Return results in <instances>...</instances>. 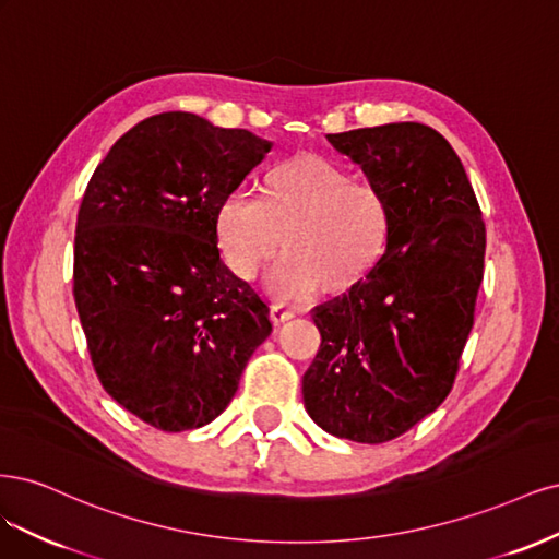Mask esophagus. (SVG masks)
<instances>
[{
  "label": "esophagus",
  "mask_w": 559,
  "mask_h": 559,
  "mask_svg": "<svg viewBox=\"0 0 559 559\" xmlns=\"http://www.w3.org/2000/svg\"><path fill=\"white\" fill-rule=\"evenodd\" d=\"M269 318H272L274 325H283V322H287V320H293V318H295V311L285 309L283 304H272V309H269Z\"/></svg>",
  "instance_id": "obj_1"
}]
</instances>
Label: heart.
<instances>
[{"label":"heart","instance_id":"obj_1","mask_svg":"<svg viewBox=\"0 0 559 559\" xmlns=\"http://www.w3.org/2000/svg\"><path fill=\"white\" fill-rule=\"evenodd\" d=\"M388 225L383 194L316 153L269 171L262 200L234 192L218 211L223 255L241 281H255L281 248L287 253L266 276L278 301L309 299L318 287L353 293L381 262Z\"/></svg>","mask_w":559,"mask_h":559}]
</instances>
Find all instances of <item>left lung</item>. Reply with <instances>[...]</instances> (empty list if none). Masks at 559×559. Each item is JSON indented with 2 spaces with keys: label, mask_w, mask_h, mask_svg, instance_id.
<instances>
[{
  "label": "left lung",
  "mask_w": 559,
  "mask_h": 559,
  "mask_svg": "<svg viewBox=\"0 0 559 559\" xmlns=\"http://www.w3.org/2000/svg\"><path fill=\"white\" fill-rule=\"evenodd\" d=\"M388 206L371 276L313 311L304 406L338 439L385 443L453 390L483 283L485 223L457 153L420 122L328 134Z\"/></svg>",
  "instance_id": "1"
}]
</instances>
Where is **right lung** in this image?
<instances>
[{
  "mask_svg": "<svg viewBox=\"0 0 559 559\" xmlns=\"http://www.w3.org/2000/svg\"><path fill=\"white\" fill-rule=\"evenodd\" d=\"M272 143L169 111L141 120L85 188L74 299L104 390L162 431L209 425L272 334L269 306L225 266L218 211Z\"/></svg>",
  "mask_w": 559,
  "mask_h": 559,
  "instance_id": "add662e5",
  "label": "right lung"
}]
</instances>
